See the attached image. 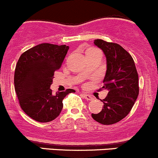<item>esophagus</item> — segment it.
Here are the masks:
<instances>
[{
  "label": "esophagus",
  "mask_w": 158,
  "mask_h": 158,
  "mask_svg": "<svg viewBox=\"0 0 158 158\" xmlns=\"http://www.w3.org/2000/svg\"><path fill=\"white\" fill-rule=\"evenodd\" d=\"M82 97L84 98H85L86 100H87V101H91L92 99H93V98H92L91 96H90V95H89V94H82Z\"/></svg>",
  "instance_id": "34e87169"
}]
</instances>
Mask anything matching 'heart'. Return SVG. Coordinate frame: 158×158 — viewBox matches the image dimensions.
<instances>
[{"instance_id": "heart-1", "label": "heart", "mask_w": 158, "mask_h": 158, "mask_svg": "<svg viewBox=\"0 0 158 158\" xmlns=\"http://www.w3.org/2000/svg\"><path fill=\"white\" fill-rule=\"evenodd\" d=\"M98 51V50L94 49V48H89V49L87 51V53L90 52V51Z\"/></svg>"}]
</instances>
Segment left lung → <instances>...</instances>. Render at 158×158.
<instances>
[{
	"mask_svg": "<svg viewBox=\"0 0 158 158\" xmlns=\"http://www.w3.org/2000/svg\"><path fill=\"white\" fill-rule=\"evenodd\" d=\"M94 45L101 48L107 60V71L102 89L108 90L102 101L104 107L94 120L105 125L113 124L125 118L134 106L139 94L138 74L131 55L116 43L96 39Z\"/></svg>",
	"mask_w": 158,
	"mask_h": 158,
	"instance_id": "8db88e82",
	"label": "left lung"
}]
</instances>
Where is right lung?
I'll list each match as a JSON object with an SVG mask.
<instances>
[{
	"label": "right lung",
	"mask_w": 158,
	"mask_h": 158,
	"mask_svg": "<svg viewBox=\"0 0 158 158\" xmlns=\"http://www.w3.org/2000/svg\"><path fill=\"white\" fill-rule=\"evenodd\" d=\"M69 46L44 43L20 57L15 72V88L20 106L30 118L49 122L59 116L63 99L73 89L53 94L50 88L54 71L61 67Z\"/></svg>",
	"instance_id": "right-lung-1"
}]
</instances>
